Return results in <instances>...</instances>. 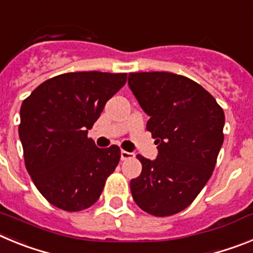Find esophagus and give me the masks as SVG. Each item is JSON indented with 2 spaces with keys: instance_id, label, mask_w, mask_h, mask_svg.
I'll return each mask as SVG.
<instances>
[{
  "instance_id": "esophagus-1",
  "label": "esophagus",
  "mask_w": 253,
  "mask_h": 253,
  "mask_svg": "<svg viewBox=\"0 0 253 253\" xmlns=\"http://www.w3.org/2000/svg\"><path fill=\"white\" fill-rule=\"evenodd\" d=\"M120 158H122V161L130 160V158H134V153H131V152H126V151H122L120 152Z\"/></svg>"
}]
</instances>
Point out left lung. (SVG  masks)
<instances>
[{
  "instance_id": "8db88e82",
  "label": "left lung",
  "mask_w": 253,
  "mask_h": 253,
  "mask_svg": "<svg viewBox=\"0 0 253 253\" xmlns=\"http://www.w3.org/2000/svg\"><path fill=\"white\" fill-rule=\"evenodd\" d=\"M128 84L158 144L156 160L137 156L142 173L130 181L131 196L148 214L173 215L195 200L213 173L224 140V113L205 88L184 76L129 73Z\"/></svg>"
}]
</instances>
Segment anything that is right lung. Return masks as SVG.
Here are the masks:
<instances>
[{"label":"right lung","mask_w":253,"mask_h":253,"mask_svg":"<svg viewBox=\"0 0 253 253\" xmlns=\"http://www.w3.org/2000/svg\"><path fill=\"white\" fill-rule=\"evenodd\" d=\"M125 82L126 73H63L22 101L19 137L25 166L51 205L80 211L99 200L120 149L99 148L87 133Z\"/></svg>","instance_id":"add662e5"}]
</instances>
